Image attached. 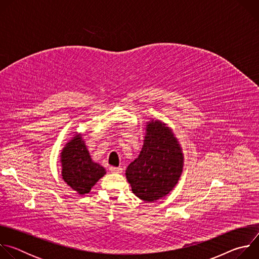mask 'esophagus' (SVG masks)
<instances>
[{
    "instance_id": "1",
    "label": "esophagus",
    "mask_w": 259,
    "mask_h": 259,
    "mask_svg": "<svg viewBox=\"0 0 259 259\" xmlns=\"http://www.w3.org/2000/svg\"><path fill=\"white\" fill-rule=\"evenodd\" d=\"M108 169H109V171L112 172V173H122V171H123V169L121 167H113V166H110Z\"/></svg>"
}]
</instances>
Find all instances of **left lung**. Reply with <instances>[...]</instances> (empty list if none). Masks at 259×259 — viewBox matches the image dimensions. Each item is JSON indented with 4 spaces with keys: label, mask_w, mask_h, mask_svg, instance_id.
<instances>
[{
    "label": "left lung",
    "mask_w": 259,
    "mask_h": 259,
    "mask_svg": "<svg viewBox=\"0 0 259 259\" xmlns=\"http://www.w3.org/2000/svg\"><path fill=\"white\" fill-rule=\"evenodd\" d=\"M183 155L172 130L161 121L147 123L141 152L127 167L133 194L146 202L168 195L182 172Z\"/></svg>",
    "instance_id": "1"
}]
</instances>
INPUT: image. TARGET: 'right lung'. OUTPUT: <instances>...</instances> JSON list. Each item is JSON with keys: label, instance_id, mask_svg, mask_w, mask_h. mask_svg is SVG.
<instances>
[{"label": "right lung", "instance_id": "1", "mask_svg": "<svg viewBox=\"0 0 259 259\" xmlns=\"http://www.w3.org/2000/svg\"><path fill=\"white\" fill-rule=\"evenodd\" d=\"M60 157L63 180L80 195L89 193L105 174V169L92 161L81 134L66 143Z\"/></svg>", "mask_w": 259, "mask_h": 259}]
</instances>
